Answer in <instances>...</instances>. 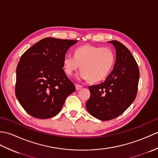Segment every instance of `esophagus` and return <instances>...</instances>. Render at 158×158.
Listing matches in <instances>:
<instances>
[{"label": "esophagus", "mask_w": 158, "mask_h": 158, "mask_svg": "<svg viewBox=\"0 0 158 158\" xmlns=\"http://www.w3.org/2000/svg\"><path fill=\"white\" fill-rule=\"evenodd\" d=\"M75 88H76V89L79 90V89L82 88V86L81 85H79V84H76L75 85Z\"/></svg>", "instance_id": "1"}]
</instances>
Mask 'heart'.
Here are the masks:
<instances>
[{"instance_id":"obj_1","label":"heart","mask_w":158,"mask_h":158,"mask_svg":"<svg viewBox=\"0 0 158 158\" xmlns=\"http://www.w3.org/2000/svg\"><path fill=\"white\" fill-rule=\"evenodd\" d=\"M115 61V54L110 48L86 45L77 48L75 56L66 54L63 65L65 73L69 75H73L81 66L79 77L96 83L108 76Z\"/></svg>"}]
</instances>
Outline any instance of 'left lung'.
<instances>
[{"mask_svg":"<svg viewBox=\"0 0 158 158\" xmlns=\"http://www.w3.org/2000/svg\"><path fill=\"white\" fill-rule=\"evenodd\" d=\"M109 42L116 49L113 69L105 81L89 86L90 98L86 102L88 111L103 121L119 116L134 102L140 75L138 64L130 50L117 41Z\"/></svg>","mask_w":158,"mask_h":158,"instance_id":"1","label":"left lung"}]
</instances>
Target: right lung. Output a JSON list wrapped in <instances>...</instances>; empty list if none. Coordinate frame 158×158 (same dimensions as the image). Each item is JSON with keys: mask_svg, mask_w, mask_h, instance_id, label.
Returning a JSON list of instances; mask_svg holds the SVG:
<instances>
[{"mask_svg": "<svg viewBox=\"0 0 158 158\" xmlns=\"http://www.w3.org/2000/svg\"><path fill=\"white\" fill-rule=\"evenodd\" d=\"M77 40L43 39L23 53L16 69L15 93L26 112L48 119L61 110L67 96L75 91L63 70V59Z\"/></svg>", "mask_w": 158, "mask_h": 158, "instance_id": "add662e5", "label": "right lung"}]
</instances>
